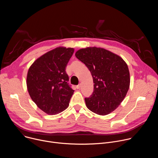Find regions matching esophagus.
I'll list each match as a JSON object with an SVG mask.
<instances>
[{"label": "esophagus", "mask_w": 158, "mask_h": 158, "mask_svg": "<svg viewBox=\"0 0 158 158\" xmlns=\"http://www.w3.org/2000/svg\"><path fill=\"white\" fill-rule=\"evenodd\" d=\"M80 87H81V84H80L76 86V88H77V89H80Z\"/></svg>", "instance_id": "obj_1"}]
</instances>
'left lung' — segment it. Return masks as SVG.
<instances>
[{
	"label": "left lung",
	"instance_id": "8db88e82",
	"mask_svg": "<svg viewBox=\"0 0 158 158\" xmlns=\"http://www.w3.org/2000/svg\"><path fill=\"white\" fill-rule=\"evenodd\" d=\"M75 55L87 66L94 83L93 94L85 98L87 107L101 116L110 114L121 104L129 88L126 62L119 56L101 48L81 49Z\"/></svg>",
	"mask_w": 158,
	"mask_h": 158
}]
</instances>
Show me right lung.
I'll return each mask as SVG.
<instances>
[{
    "label": "right lung",
    "mask_w": 158,
    "mask_h": 158,
    "mask_svg": "<svg viewBox=\"0 0 158 158\" xmlns=\"http://www.w3.org/2000/svg\"><path fill=\"white\" fill-rule=\"evenodd\" d=\"M74 48H56L37 58L28 70V93L37 106L49 115L60 113L69 106L74 91L68 85L65 73Z\"/></svg>",
    "instance_id": "1"
}]
</instances>
